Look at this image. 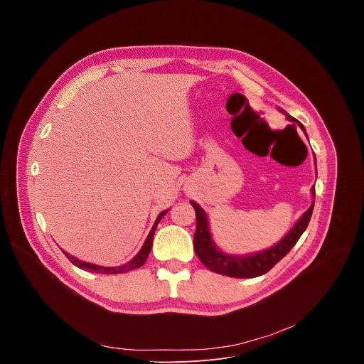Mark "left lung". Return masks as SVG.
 Returning a JSON list of instances; mask_svg holds the SVG:
<instances>
[{
    "label": "left lung",
    "mask_w": 364,
    "mask_h": 364,
    "mask_svg": "<svg viewBox=\"0 0 364 364\" xmlns=\"http://www.w3.org/2000/svg\"><path fill=\"white\" fill-rule=\"evenodd\" d=\"M287 118L289 121L298 122L289 115H287ZM298 125L305 132L302 124L298 122ZM313 196L316 197L314 187H313ZM191 205L194 207L196 219H197V226L194 233V252L197 257L207 269H210L220 275L232 277V278H255L271 271L298 242V239L306 229L311 215H313V210H314V203H313L309 209L302 215V218L296 222V225L289 230V233L271 249L255 253V255H247V256H232L220 252L213 243L212 235L209 230V223H207V216L201 207L194 201H191Z\"/></svg>",
    "instance_id": "1"
}]
</instances>
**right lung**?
Wrapping results in <instances>:
<instances>
[{
  "label": "right lung",
  "mask_w": 364,
  "mask_h": 364,
  "mask_svg": "<svg viewBox=\"0 0 364 364\" xmlns=\"http://www.w3.org/2000/svg\"><path fill=\"white\" fill-rule=\"evenodd\" d=\"M166 213H167V210L159 215V218H157V220H155V223H154V226H152V229H151V232H149V235H148V237H146V240H145V243H144L142 249L138 252V255L132 259V261H129L128 264H125V265H122V267H117V268L97 267V265H93V264H87V262L79 261V259H76L75 256H70V255H69V253H66V252H63V253L68 256V259H69V261H70L75 267H77V268H80V269H85V271H89V272L107 274V275H109V274L112 275V274H124V272H129V271L136 269V268H139V267H142V265L145 264L146 257H148V255H149V252H151V247H152V237H154L155 229H157V225L160 223V220L163 219V216H164Z\"/></svg>",
  "instance_id": "add662e5"
}]
</instances>
